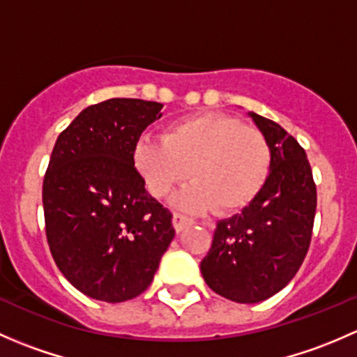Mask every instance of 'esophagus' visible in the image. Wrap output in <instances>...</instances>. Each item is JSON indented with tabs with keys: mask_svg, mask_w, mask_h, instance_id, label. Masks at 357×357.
<instances>
[{
	"mask_svg": "<svg viewBox=\"0 0 357 357\" xmlns=\"http://www.w3.org/2000/svg\"><path fill=\"white\" fill-rule=\"evenodd\" d=\"M193 222L192 218H188V215L185 214H179V212H174V215H172V226H174L176 231H183V229L186 228V226H190Z\"/></svg>",
	"mask_w": 357,
	"mask_h": 357,
	"instance_id": "obj_1",
	"label": "esophagus"
}]
</instances>
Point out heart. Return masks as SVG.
I'll use <instances>...</instances> for the list:
<instances>
[{
  "mask_svg": "<svg viewBox=\"0 0 357 357\" xmlns=\"http://www.w3.org/2000/svg\"><path fill=\"white\" fill-rule=\"evenodd\" d=\"M271 146L259 129L226 114L192 115L169 126L164 139L136 145L135 164L157 199L186 181L176 197L188 211L236 212L257 197L271 171Z\"/></svg>",
  "mask_w": 357,
  "mask_h": 357,
  "instance_id": "heart-1",
  "label": "heart"
}]
</instances>
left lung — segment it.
Here are the masks:
<instances>
[{
  "instance_id": "1",
  "label": "left lung",
  "mask_w": 357,
  "mask_h": 357,
  "mask_svg": "<svg viewBox=\"0 0 357 357\" xmlns=\"http://www.w3.org/2000/svg\"><path fill=\"white\" fill-rule=\"evenodd\" d=\"M271 146V171L240 214L218 222L200 262L221 297L255 304L278 294L304 262L316 214V185L304 149L276 122L250 112Z\"/></svg>"
}]
</instances>
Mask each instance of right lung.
Returning a JSON list of instances; mask_svg holds the SVG:
<instances>
[{"instance_id":"1","label":"right lung","mask_w":357,"mask_h":357,"mask_svg":"<svg viewBox=\"0 0 357 357\" xmlns=\"http://www.w3.org/2000/svg\"><path fill=\"white\" fill-rule=\"evenodd\" d=\"M162 103L110 98L60 132L43 181L46 238L79 291L124 302L149 289L174 238L172 214L145 190L135 150Z\"/></svg>"}]
</instances>
